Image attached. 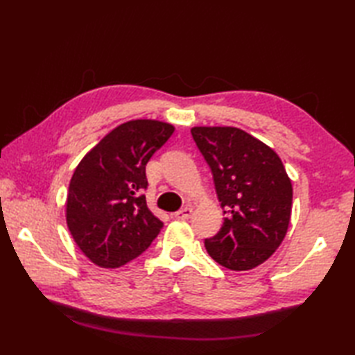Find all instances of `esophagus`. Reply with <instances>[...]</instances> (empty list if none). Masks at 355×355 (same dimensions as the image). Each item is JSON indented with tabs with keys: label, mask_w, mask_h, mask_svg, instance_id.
<instances>
[{
	"label": "esophagus",
	"mask_w": 355,
	"mask_h": 355,
	"mask_svg": "<svg viewBox=\"0 0 355 355\" xmlns=\"http://www.w3.org/2000/svg\"><path fill=\"white\" fill-rule=\"evenodd\" d=\"M192 212H193L192 207H184L173 214V218H175V220H189V218L192 216Z\"/></svg>",
	"instance_id": "34e87169"
}]
</instances>
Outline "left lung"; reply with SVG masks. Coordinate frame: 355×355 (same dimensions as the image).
Returning a JSON list of instances; mask_svg holds the SVG:
<instances>
[{"mask_svg":"<svg viewBox=\"0 0 355 355\" xmlns=\"http://www.w3.org/2000/svg\"><path fill=\"white\" fill-rule=\"evenodd\" d=\"M192 137L214 175L225 215L207 253L223 267H258L282 244L290 224L293 187L281 158L243 130L192 128Z\"/></svg>","mask_w":355,"mask_h":355,"instance_id":"1","label":"left lung"}]
</instances>
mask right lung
<instances>
[{"instance_id": "obj_1", "label": "right lung", "mask_w": 355, "mask_h": 355, "mask_svg": "<svg viewBox=\"0 0 355 355\" xmlns=\"http://www.w3.org/2000/svg\"><path fill=\"white\" fill-rule=\"evenodd\" d=\"M172 132L169 123L131 120L105 135L74 171L67 224L96 266L116 268L135 259L163 229L143 192L146 164Z\"/></svg>"}]
</instances>
